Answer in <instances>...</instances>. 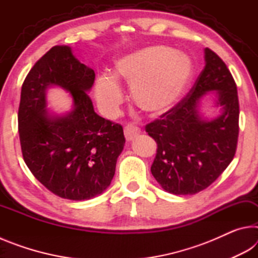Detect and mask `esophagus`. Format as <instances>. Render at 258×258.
Returning <instances> with one entry per match:
<instances>
[{"label": "esophagus", "mask_w": 258, "mask_h": 258, "mask_svg": "<svg viewBox=\"0 0 258 258\" xmlns=\"http://www.w3.org/2000/svg\"><path fill=\"white\" fill-rule=\"evenodd\" d=\"M140 133H141V131H140L138 126H135L132 123L127 124L124 127V134H125V138L127 141H132V140L137 138Z\"/></svg>", "instance_id": "obj_1"}]
</instances>
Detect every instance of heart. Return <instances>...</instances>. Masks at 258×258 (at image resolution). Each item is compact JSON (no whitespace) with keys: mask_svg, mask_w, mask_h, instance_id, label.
<instances>
[{"mask_svg":"<svg viewBox=\"0 0 258 258\" xmlns=\"http://www.w3.org/2000/svg\"><path fill=\"white\" fill-rule=\"evenodd\" d=\"M192 74L194 64L187 55L168 46H147L121 55L111 75L97 78L95 99L104 112L115 111L124 100L118 84L123 81L131 87L135 106L149 115H159L178 102Z\"/></svg>","mask_w":258,"mask_h":258,"instance_id":"b5f03b06","label":"heart"}]
</instances>
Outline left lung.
Here are the masks:
<instances>
[{
    "label": "left lung",
    "instance_id": "left-lung-1",
    "mask_svg": "<svg viewBox=\"0 0 258 258\" xmlns=\"http://www.w3.org/2000/svg\"><path fill=\"white\" fill-rule=\"evenodd\" d=\"M204 71L190 92L172 109L146 126L157 142L151 173L165 191L195 195L208 187L224 172L237 150L239 100L237 85L220 56L205 49ZM216 92L221 115L206 120L199 101Z\"/></svg>",
    "mask_w": 258,
    "mask_h": 258
}]
</instances>
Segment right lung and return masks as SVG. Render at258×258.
Masks as SVG:
<instances>
[{"instance_id": "add662e5", "label": "right lung", "mask_w": 258, "mask_h": 258, "mask_svg": "<svg viewBox=\"0 0 258 258\" xmlns=\"http://www.w3.org/2000/svg\"><path fill=\"white\" fill-rule=\"evenodd\" d=\"M93 69L67 45L50 49L34 64L21 87L18 130L21 151L33 175L52 194L71 200L101 195L115 175L125 145L123 127L100 117L86 93ZM59 86L72 95L64 115L46 111V90Z\"/></svg>"}]
</instances>
